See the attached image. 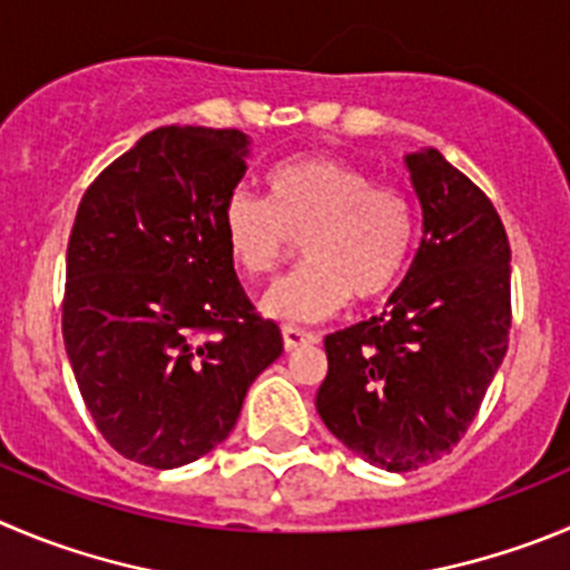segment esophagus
Segmentation results:
<instances>
[{"label": "esophagus", "mask_w": 570, "mask_h": 570, "mask_svg": "<svg viewBox=\"0 0 570 570\" xmlns=\"http://www.w3.org/2000/svg\"><path fill=\"white\" fill-rule=\"evenodd\" d=\"M284 348L286 351H297L303 348V345H315L317 343V334H309L303 332V328H295V326H284Z\"/></svg>", "instance_id": "34e87169"}]
</instances>
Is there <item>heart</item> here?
Here are the masks:
<instances>
[{
  "instance_id": "heart-1",
  "label": "heart",
  "mask_w": 570,
  "mask_h": 570,
  "mask_svg": "<svg viewBox=\"0 0 570 570\" xmlns=\"http://www.w3.org/2000/svg\"><path fill=\"white\" fill-rule=\"evenodd\" d=\"M264 185L267 202L242 188L227 196L222 233L233 264L255 281H273L301 242L309 264L264 297L269 317L326 321L351 297L376 303L402 281L416 238L405 190L323 154L275 165Z\"/></svg>"
}]
</instances>
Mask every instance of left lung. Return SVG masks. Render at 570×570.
<instances>
[{"mask_svg":"<svg viewBox=\"0 0 570 570\" xmlns=\"http://www.w3.org/2000/svg\"><path fill=\"white\" fill-rule=\"evenodd\" d=\"M407 168L424 219L416 258L382 315L328 334L315 402L348 450L391 472L459 444L512 328V249L489 196L435 148Z\"/></svg>","mask_w":570,"mask_h":570,"instance_id":"1","label":"left lung"}]
</instances>
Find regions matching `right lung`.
<instances>
[{"instance_id":"obj_1","label":"right lung","mask_w":570,"mask_h":570,"mask_svg":"<svg viewBox=\"0 0 570 570\" xmlns=\"http://www.w3.org/2000/svg\"><path fill=\"white\" fill-rule=\"evenodd\" d=\"M244 154L236 129L159 126L95 177L69 233L61 332L78 391L109 446L154 470L222 444L284 351L222 233Z\"/></svg>"}]
</instances>
